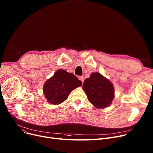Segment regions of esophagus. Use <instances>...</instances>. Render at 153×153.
<instances>
[{
  "label": "esophagus",
  "instance_id": "esophagus-1",
  "mask_svg": "<svg viewBox=\"0 0 153 153\" xmlns=\"http://www.w3.org/2000/svg\"><path fill=\"white\" fill-rule=\"evenodd\" d=\"M79 79L80 81H81V82H82V84H83V82H84V77H83V76H80V77H79Z\"/></svg>",
  "mask_w": 153,
  "mask_h": 153
}]
</instances>
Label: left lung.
<instances>
[{
  "instance_id": "1",
  "label": "left lung",
  "mask_w": 153,
  "mask_h": 153,
  "mask_svg": "<svg viewBox=\"0 0 153 153\" xmlns=\"http://www.w3.org/2000/svg\"><path fill=\"white\" fill-rule=\"evenodd\" d=\"M82 89L89 101L98 108L109 106L115 97L113 84L99 72H93L85 80Z\"/></svg>"
}]
</instances>
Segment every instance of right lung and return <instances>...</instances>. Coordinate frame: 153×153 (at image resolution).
I'll list each match as a JSON object with an SVG mask.
<instances>
[{
	"label": "right lung",
	"instance_id": "obj_1",
	"mask_svg": "<svg viewBox=\"0 0 153 153\" xmlns=\"http://www.w3.org/2000/svg\"><path fill=\"white\" fill-rule=\"evenodd\" d=\"M81 85L82 82L73 74L58 69L45 83L43 93L48 102L58 105L68 99L72 91Z\"/></svg>",
	"mask_w": 153,
	"mask_h": 153
}]
</instances>
